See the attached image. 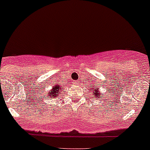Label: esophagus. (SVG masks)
I'll use <instances>...</instances> for the list:
<instances>
[{
  "mask_svg": "<svg viewBox=\"0 0 150 150\" xmlns=\"http://www.w3.org/2000/svg\"><path fill=\"white\" fill-rule=\"evenodd\" d=\"M76 82H78L77 81H75V82H74V84H75V83H76Z\"/></svg>",
  "mask_w": 150,
  "mask_h": 150,
  "instance_id": "1",
  "label": "esophagus"
}]
</instances>
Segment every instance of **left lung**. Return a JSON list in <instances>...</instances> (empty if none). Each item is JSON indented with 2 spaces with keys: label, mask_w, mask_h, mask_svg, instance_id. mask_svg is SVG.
Listing matches in <instances>:
<instances>
[{
  "label": "left lung",
  "mask_w": 150,
  "mask_h": 150,
  "mask_svg": "<svg viewBox=\"0 0 150 150\" xmlns=\"http://www.w3.org/2000/svg\"><path fill=\"white\" fill-rule=\"evenodd\" d=\"M101 94H102V93H100V91L99 89H94V91H93V97H96V98H99V97H102Z\"/></svg>",
  "instance_id": "obj_1"
}]
</instances>
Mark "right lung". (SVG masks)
Wrapping results in <instances>:
<instances>
[{
  "label": "right lung",
  "mask_w": 150,
  "mask_h": 150,
  "mask_svg": "<svg viewBox=\"0 0 150 150\" xmlns=\"http://www.w3.org/2000/svg\"><path fill=\"white\" fill-rule=\"evenodd\" d=\"M60 91H62V87H60V86L59 84L56 85V86H53L51 88V90L48 91L47 96L49 97H50L51 99L57 98V97L59 96V93Z\"/></svg>",
  "instance_id": "1"
}]
</instances>
